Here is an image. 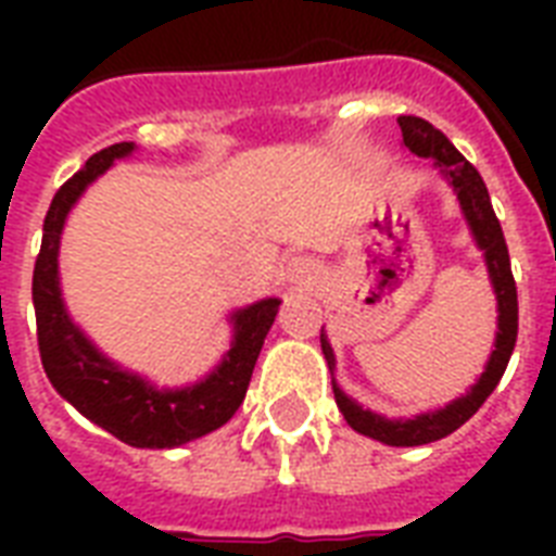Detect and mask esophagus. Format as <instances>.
<instances>
[{
    "label": "esophagus",
    "mask_w": 556,
    "mask_h": 556,
    "mask_svg": "<svg viewBox=\"0 0 556 556\" xmlns=\"http://www.w3.org/2000/svg\"><path fill=\"white\" fill-rule=\"evenodd\" d=\"M291 282H300V286L312 282V268H308L305 262H294V265H291Z\"/></svg>",
    "instance_id": "obj_1"
}]
</instances>
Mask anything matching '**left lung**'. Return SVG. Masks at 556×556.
<instances>
[{"label": "left lung", "instance_id": "obj_1", "mask_svg": "<svg viewBox=\"0 0 556 556\" xmlns=\"http://www.w3.org/2000/svg\"><path fill=\"white\" fill-rule=\"evenodd\" d=\"M397 126H401V135H404L406 150L415 152L418 159L435 161L441 176L447 178V185L456 192L462 213H465L467 225H470V233H473L476 244L484 251L488 274H491L493 291H496V305H500V331H496V343H493L491 361L484 366L482 378L476 380L467 395L456 397L444 409L415 415V418H383V415L371 413V409H364L334 383V401H338L340 413H343L352 430L364 432V435L375 441H383L389 447H418V444H430V441H439L450 435V432H456L467 418H473L476 409L496 389V383H500L505 369H508L510 352L517 346L519 305L517 282H514V274H510L508 244H505L500 218L493 213L491 195H488V187H484L479 169L430 121L415 115H401L397 117ZM320 343L326 364H329V369H334V352H331L326 334H320Z\"/></svg>", "mask_w": 556, "mask_h": 556}]
</instances>
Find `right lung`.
<instances>
[{
    "instance_id": "obj_1",
    "label": "right lung",
    "mask_w": 556,
    "mask_h": 556,
    "mask_svg": "<svg viewBox=\"0 0 556 556\" xmlns=\"http://www.w3.org/2000/svg\"><path fill=\"white\" fill-rule=\"evenodd\" d=\"M135 150L132 141L112 143L94 152L86 167L77 169L60 190L46 213L42 244L34 265V312H37V343L42 369L51 387L80 409L89 421L112 432L132 447H178L192 439L218 430L233 418L251 383L253 366L262 352L265 334L274 326L279 300H260L233 312V343L222 364L207 378L185 389H155L141 375L121 369L115 361L100 355L65 312L56 274V253L68 210L83 190L103 176L117 159Z\"/></svg>"
}]
</instances>
